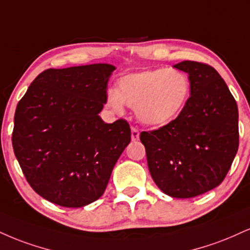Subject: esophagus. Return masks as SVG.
Returning <instances> with one entry per match:
<instances>
[{
	"instance_id": "esophagus-1",
	"label": "esophagus",
	"mask_w": 250,
	"mask_h": 250,
	"mask_svg": "<svg viewBox=\"0 0 250 250\" xmlns=\"http://www.w3.org/2000/svg\"><path fill=\"white\" fill-rule=\"evenodd\" d=\"M131 140H133L134 142H135V141L140 140V131H138L137 129L134 128V127L131 128Z\"/></svg>"
}]
</instances>
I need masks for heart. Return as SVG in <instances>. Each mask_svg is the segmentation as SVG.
Instances as JSON below:
<instances>
[{"mask_svg":"<svg viewBox=\"0 0 250 250\" xmlns=\"http://www.w3.org/2000/svg\"><path fill=\"white\" fill-rule=\"evenodd\" d=\"M191 92V81L182 70L157 67L123 76L117 89L106 93V104L116 113L125 104L134 108L138 121L149 127L167 125L185 109Z\"/></svg>","mask_w":250,"mask_h":250,"instance_id":"obj_1","label":"heart"}]
</instances>
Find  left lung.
Wrapping results in <instances>:
<instances>
[{
	"label": "left lung",
	"mask_w": 250,
	"mask_h": 250,
	"mask_svg": "<svg viewBox=\"0 0 250 250\" xmlns=\"http://www.w3.org/2000/svg\"><path fill=\"white\" fill-rule=\"evenodd\" d=\"M186 72L191 96L183 113L167 125L142 131L150 174L162 192L192 198L225 179L239 148V110L228 86L214 68L178 62Z\"/></svg>",
	"instance_id": "1"
}]
</instances>
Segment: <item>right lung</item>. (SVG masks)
I'll use <instances>...</instances> for the list:
<instances>
[{
    "instance_id": "obj_1",
    "label": "right lung",
    "mask_w": 250,
    "mask_h": 250,
    "mask_svg": "<svg viewBox=\"0 0 250 250\" xmlns=\"http://www.w3.org/2000/svg\"><path fill=\"white\" fill-rule=\"evenodd\" d=\"M110 64L49 68L29 86L14 117L13 148L24 176L44 199L83 207L106 190L130 143L127 121L104 123Z\"/></svg>"
}]
</instances>
